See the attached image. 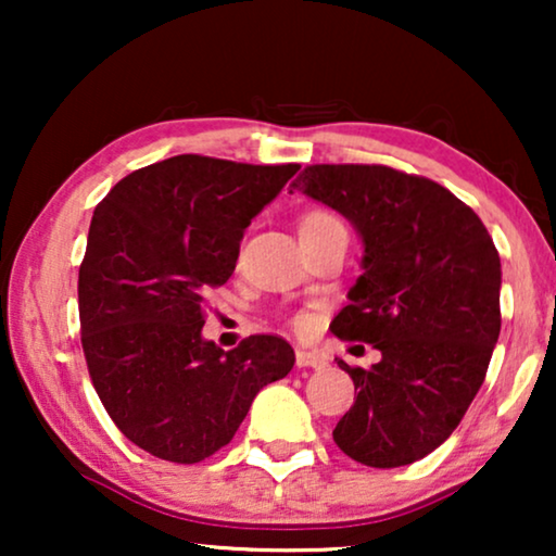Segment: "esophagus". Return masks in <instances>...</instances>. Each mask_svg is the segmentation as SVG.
<instances>
[{
    "label": "esophagus",
    "mask_w": 556,
    "mask_h": 556,
    "mask_svg": "<svg viewBox=\"0 0 556 556\" xmlns=\"http://www.w3.org/2000/svg\"><path fill=\"white\" fill-rule=\"evenodd\" d=\"M326 356L311 349H295V367H324Z\"/></svg>",
    "instance_id": "1"
}]
</instances>
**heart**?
I'll return each mask as SVG.
<instances>
[{
	"label": "heart",
	"mask_w": 556,
	"mask_h": 556,
	"mask_svg": "<svg viewBox=\"0 0 556 556\" xmlns=\"http://www.w3.org/2000/svg\"><path fill=\"white\" fill-rule=\"evenodd\" d=\"M333 223H339V219L333 217L331 212H321V210H316V212H308V215H303V217H301V223H299V232L318 230V227H324V225H333Z\"/></svg>",
	"instance_id": "b5f03b06"
}]
</instances>
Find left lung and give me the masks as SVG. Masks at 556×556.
Wrapping results in <instances>:
<instances>
[{
  "instance_id": "obj_1",
  "label": "left lung",
  "mask_w": 556,
  "mask_h": 556,
  "mask_svg": "<svg viewBox=\"0 0 556 556\" xmlns=\"http://www.w3.org/2000/svg\"><path fill=\"white\" fill-rule=\"evenodd\" d=\"M293 189L362 235L364 273L331 331L382 354L369 369L339 359L356 397L333 443L369 468L409 466L451 438L481 390L501 331L498 250L466 202L392 166L314 164Z\"/></svg>"
}]
</instances>
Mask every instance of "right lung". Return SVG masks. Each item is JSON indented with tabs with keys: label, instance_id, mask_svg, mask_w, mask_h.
<instances>
[{
	"label": "right lung",
	"instance_id": "obj_1",
	"mask_svg": "<svg viewBox=\"0 0 556 556\" xmlns=\"http://www.w3.org/2000/svg\"><path fill=\"white\" fill-rule=\"evenodd\" d=\"M299 169L179 154L131 172L96 207L78 273L83 354L105 413L141 451L210 458L293 369L286 339L255 333L223 352L202 326L204 293L232 276L250 219Z\"/></svg>",
	"mask_w": 556,
	"mask_h": 556
}]
</instances>
